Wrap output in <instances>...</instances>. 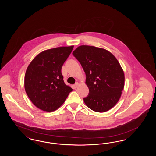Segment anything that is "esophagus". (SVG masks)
<instances>
[{"mask_svg": "<svg viewBox=\"0 0 156 156\" xmlns=\"http://www.w3.org/2000/svg\"><path fill=\"white\" fill-rule=\"evenodd\" d=\"M78 85H79V83H78V82H76V83H75L74 85V88L75 89L76 88L78 87Z\"/></svg>", "mask_w": 156, "mask_h": 156, "instance_id": "34e87169", "label": "esophagus"}]
</instances>
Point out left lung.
<instances>
[{
	"instance_id": "8db88e82",
	"label": "left lung",
	"mask_w": 156,
	"mask_h": 156,
	"mask_svg": "<svg viewBox=\"0 0 156 156\" xmlns=\"http://www.w3.org/2000/svg\"><path fill=\"white\" fill-rule=\"evenodd\" d=\"M86 74L89 88L83 101L91 110L105 112L120 98L125 85L123 71L115 57L108 51L94 46L81 45L73 52Z\"/></svg>"
}]
</instances>
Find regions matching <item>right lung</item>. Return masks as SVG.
I'll return each mask as SVG.
<instances>
[{"mask_svg": "<svg viewBox=\"0 0 156 156\" xmlns=\"http://www.w3.org/2000/svg\"><path fill=\"white\" fill-rule=\"evenodd\" d=\"M73 48L61 47L40 52L27 67L25 90L32 103L40 109L55 111L73 90L65 84L61 68Z\"/></svg>", "mask_w": 156, "mask_h": 156, "instance_id": "1", "label": "right lung"}]
</instances>
